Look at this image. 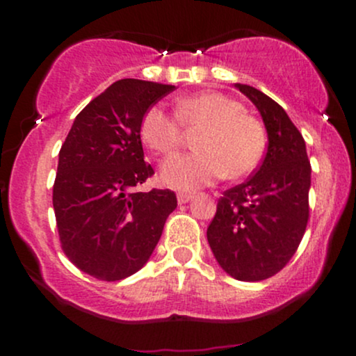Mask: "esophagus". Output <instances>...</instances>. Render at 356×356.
Masks as SVG:
<instances>
[{
  "label": "esophagus",
  "instance_id": "esophagus-1",
  "mask_svg": "<svg viewBox=\"0 0 356 356\" xmlns=\"http://www.w3.org/2000/svg\"><path fill=\"white\" fill-rule=\"evenodd\" d=\"M192 197H194V195H192L191 192H179V194H177V202L179 204H186V202H189Z\"/></svg>",
  "mask_w": 356,
  "mask_h": 356
}]
</instances>
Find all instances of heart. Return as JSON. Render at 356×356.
I'll return each mask as SVG.
<instances>
[{"mask_svg":"<svg viewBox=\"0 0 356 356\" xmlns=\"http://www.w3.org/2000/svg\"><path fill=\"white\" fill-rule=\"evenodd\" d=\"M201 132L194 154L175 155L161 170V181L174 189L192 191L224 174L239 179L261 164L266 150V132L261 122L238 100L222 93H199L175 102V117L162 107H150L140 122L144 144L161 155L172 154L184 140V129Z\"/></svg>","mask_w":356,"mask_h":356,"instance_id":"1","label":"heart"}]
</instances>
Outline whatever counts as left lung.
Instances as JSON below:
<instances>
[{"mask_svg": "<svg viewBox=\"0 0 356 356\" xmlns=\"http://www.w3.org/2000/svg\"><path fill=\"white\" fill-rule=\"evenodd\" d=\"M236 87L259 110L268 150L256 172L219 199L207 241L227 275L239 281H263L289 263L303 239L312 165L305 138L284 108L254 87Z\"/></svg>", "mask_w": 356, "mask_h": 356, "instance_id": "8db88e82", "label": "left lung"}]
</instances>
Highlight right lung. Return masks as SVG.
<instances>
[{
  "instance_id": "right-lung-1",
  "label": "right lung",
  "mask_w": 356,
  "mask_h": 356,
  "mask_svg": "<svg viewBox=\"0 0 356 356\" xmlns=\"http://www.w3.org/2000/svg\"><path fill=\"white\" fill-rule=\"evenodd\" d=\"M174 85L124 79L73 122L58 155L53 209L60 244L80 271L102 281L134 275L149 261L177 197L136 192L152 177L140 140L144 113Z\"/></svg>"
}]
</instances>
